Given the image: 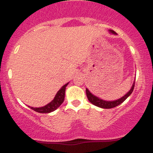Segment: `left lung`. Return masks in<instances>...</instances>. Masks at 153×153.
<instances>
[{
    "mask_svg": "<svg viewBox=\"0 0 153 153\" xmlns=\"http://www.w3.org/2000/svg\"><path fill=\"white\" fill-rule=\"evenodd\" d=\"M110 31L111 33H113V34H115V32L114 31L110 30ZM134 83L133 84L131 90L129 91V92L125 95V96H124L122 98H121V99L117 100V101H103V100L99 99V98L96 97V96H94L92 94H91L87 88L86 90H85V92H86V96H87L88 99V101H90L91 103H93V104L95 105V106H99L100 108H111L119 106V105H120L121 103L124 102V101H125V100L127 99L129 96H130L131 93H132L133 90H134Z\"/></svg>",
    "mask_w": 153,
    "mask_h": 153,
    "instance_id": "8db88e82",
    "label": "left lung"
}]
</instances>
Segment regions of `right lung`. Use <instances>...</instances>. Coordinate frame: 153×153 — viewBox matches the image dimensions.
<instances>
[{"instance_id": "1", "label": "right lung", "mask_w": 153, "mask_h": 153, "mask_svg": "<svg viewBox=\"0 0 153 153\" xmlns=\"http://www.w3.org/2000/svg\"><path fill=\"white\" fill-rule=\"evenodd\" d=\"M68 82L65 84V85L59 89V91L57 93L54 99L52 100L50 103L46 105V106L43 107H40V108H34V107H31L32 110L38 112V113H50V112L53 111L57 109L58 107L60 106L63 103L65 99V89L66 86L68 85Z\"/></svg>"}]
</instances>
